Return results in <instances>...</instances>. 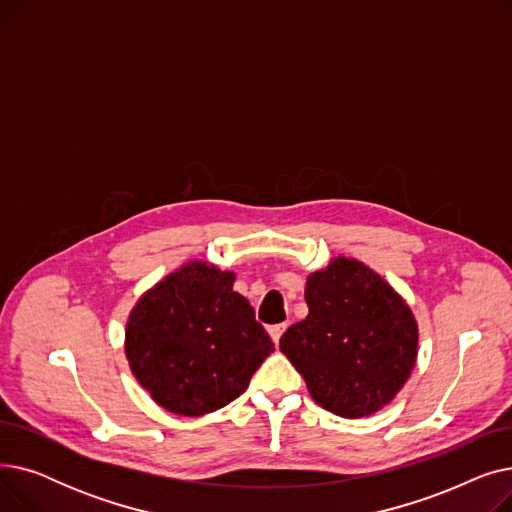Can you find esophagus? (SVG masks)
I'll return each mask as SVG.
<instances>
[{
    "instance_id": "obj_1",
    "label": "esophagus",
    "mask_w": 512,
    "mask_h": 512,
    "mask_svg": "<svg viewBox=\"0 0 512 512\" xmlns=\"http://www.w3.org/2000/svg\"><path fill=\"white\" fill-rule=\"evenodd\" d=\"M288 326L286 324H278V326H272L270 330H267V332H270V336H272V340H274V344L278 346L280 344V338H282V334H284V330H286Z\"/></svg>"
}]
</instances>
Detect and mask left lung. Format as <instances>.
Wrapping results in <instances>:
<instances>
[{
    "instance_id": "obj_1",
    "label": "left lung",
    "mask_w": 512,
    "mask_h": 512,
    "mask_svg": "<svg viewBox=\"0 0 512 512\" xmlns=\"http://www.w3.org/2000/svg\"><path fill=\"white\" fill-rule=\"evenodd\" d=\"M309 315L280 338V351L326 411L359 419L378 413L409 380L417 321L405 299L371 267L334 257L307 278Z\"/></svg>"
}]
</instances>
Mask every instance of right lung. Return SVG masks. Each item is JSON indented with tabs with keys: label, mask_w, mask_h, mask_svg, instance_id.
<instances>
[{
	"label": "right lung",
	"mask_w": 512,
	"mask_h": 512,
	"mask_svg": "<svg viewBox=\"0 0 512 512\" xmlns=\"http://www.w3.org/2000/svg\"><path fill=\"white\" fill-rule=\"evenodd\" d=\"M232 284V272L191 261L147 290L130 311L126 359L166 411L201 417L226 407L276 351L255 309Z\"/></svg>",
	"instance_id": "add662e5"
}]
</instances>
